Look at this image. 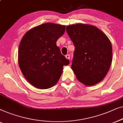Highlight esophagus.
Returning a JSON list of instances; mask_svg holds the SVG:
<instances>
[{"instance_id":"34e87169","label":"esophagus","mask_w":123,"mask_h":123,"mask_svg":"<svg viewBox=\"0 0 123 123\" xmlns=\"http://www.w3.org/2000/svg\"><path fill=\"white\" fill-rule=\"evenodd\" d=\"M65 57H66V58H67V59H68V60L70 59V56L69 55H66L65 56Z\"/></svg>"}]
</instances>
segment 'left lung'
<instances>
[{"instance_id": "1", "label": "left lung", "mask_w": 123, "mask_h": 123, "mask_svg": "<svg viewBox=\"0 0 123 123\" xmlns=\"http://www.w3.org/2000/svg\"><path fill=\"white\" fill-rule=\"evenodd\" d=\"M75 47L71 68L77 80L93 86L106 76L112 62V46L105 34L94 25L76 24L66 27Z\"/></svg>"}]
</instances>
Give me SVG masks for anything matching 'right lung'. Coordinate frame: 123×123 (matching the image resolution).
<instances>
[{
  "label": "right lung",
  "mask_w": 123,
  "mask_h": 123,
  "mask_svg": "<svg viewBox=\"0 0 123 123\" xmlns=\"http://www.w3.org/2000/svg\"><path fill=\"white\" fill-rule=\"evenodd\" d=\"M65 28V25L57 24H42L29 30L20 41V69L27 81L38 89H49L56 84L63 66L69 64L56 45Z\"/></svg>",
  "instance_id": "obj_1"
}]
</instances>
